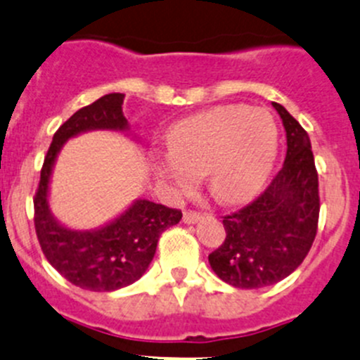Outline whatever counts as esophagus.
I'll use <instances>...</instances> for the list:
<instances>
[{"label": "esophagus", "instance_id": "34e87169", "mask_svg": "<svg viewBox=\"0 0 360 360\" xmlns=\"http://www.w3.org/2000/svg\"><path fill=\"white\" fill-rule=\"evenodd\" d=\"M200 218H202V214L197 211H184V214H183V221L188 223V225H191V223H197Z\"/></svg>", "mask_w": 360, "mask_h": 360}]
</instances>
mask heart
Here are the masks:
<instances>
[{"label": "heart", "mask_w": 360, "mask_h": 360, "mask_svg": "<svg viewBox=\"0 0 360 360\" xmlns=\"http://www.w3.org/2000/svg\"><path fill=\"white\" fill-rule=\"evenodd\" d=\"M169 149L153 167L174 191L186 193L205 174L216 200L240 204L262 190L273 170L278 128L267 110L218 105L174 123Z\"/></svg>", "instance_id": "1"}]
</instances>
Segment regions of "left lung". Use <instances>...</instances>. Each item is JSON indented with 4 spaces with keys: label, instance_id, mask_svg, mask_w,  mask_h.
<instances>
[{
    "label": "left lung",
    "instance_id": "1",
    "mask_svg": "<svg viewBox=\"0 0 360 360\" xmlns=\"http://www.w3.org/2000/svg\"><path fill=\"white\" fill-rule=\"evenodd\" d=\"M287 131V158L267 190L223 218L225 243L209 255L219 280L236 288H264L290 276L316 236L319 174L304 128L273 103Z\"/></svg>",
    "mask_w": 360,
    "mask_h": 360
}]
</instances>
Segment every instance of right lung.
Masks as SVG:
<instances>
[{"label": "right lung", "instance_id": "obj_1", "mask_svg": "<svg viewBox=\"0 0 360 360\" xmlns=\"http://www.w3.org/2000/svg\"><path fill=\"white\" fill-rule=\"evenodd\" d=\"M123 93H109L77 110L52 137L34 197V230L49 264L75 287L114 292L135 283L148 271L160 233L177 225L183 212L137 198L121 214L91 230H73L54 218L49 186L59 151L70 139L93 130L128 131Z\"/></svg>", "mask_w": 360, "mask_h": 360}]
</instances>
